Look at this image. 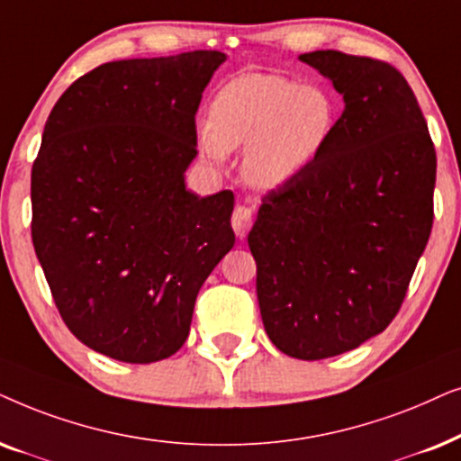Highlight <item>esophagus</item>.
<instances>
[{
	"mask_svg": "<svg viewBox=\"0 0 461 461\" xmlns=\"http://www.w3.org/2000/svg\"><path fill=\"white\" fill-rule=\"evenodd\" d=\"M231 227H234L236 236L240 238V240L242 238H247L250 227H253V208L236 206L234 214H231Z\"/></svg>",
	"mask_w": 461,
	"mask_h": 461,
	"instance_id": "esophagus-1",
	"label": "esophagus"
}]
</instances>
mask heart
Wrapping results in <instances>:
<instances>
[{
	"instance_id": "obj_1",
	"label": "heart",
	"mask_w": 461,
	"mask_h": 461,
	"mask_svg": "<svg viewBox=\"0 0 461 461\" xmlns=\"http://www.w3.org/2000/svg\"><path fill=\"white\" fill-rule=\"evenodd\" d=\"M337 115L333 95L321 84L244 73L214 96L200 143L212 159L244 147V179L259 189H278L299 179L322 156Z\"/></svg>"
}]
</instances>
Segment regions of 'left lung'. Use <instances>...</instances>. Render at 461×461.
Wrapping results in <instances>:
<instances>
[{
    "instance_id": "1",
    "label": "left lung",
    "mask_w": 461,
    "mask_h": 461,
    "mask_svg": "<svg viewBox=\"0 0 461 461\" xmlns=\"http://www.w3.org/2000/svg\"><path fill=\"white\" fill-rule=\"evenodd\" d=\"M299 60L343 96L322 156L263 195L249 234L266 333L322 360L382 333L401 310L434 219L437 151L407 79L337 50Z\"/></svg>"
}]
</instances>
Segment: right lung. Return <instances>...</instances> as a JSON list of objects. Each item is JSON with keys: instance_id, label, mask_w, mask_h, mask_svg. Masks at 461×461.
<instances>
[{"instance_id": "obj_1", "label": "right lung", "mask_w": 461, "mask_h": 461, "mask_svg": "<svg viewBox=\"0 0 461 461\" xmlns=\"http://www.w3.org/2000/svg\"><path fill=\"white\" fill-rule=\"evenodd\" d=\"M217 50L105 63L48 115L31 170L35 255L73 335L122 363L185 343L198 291L230 253L234 194L185 187Z\"/></svg>"}]
</instances>
